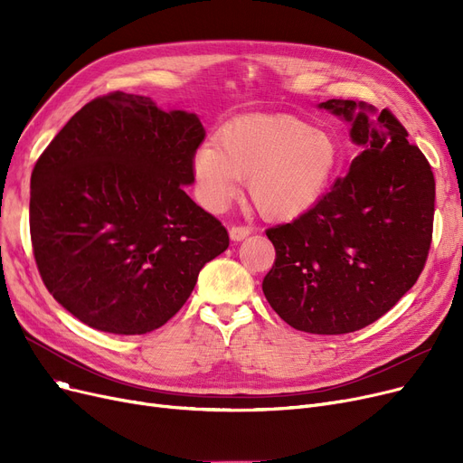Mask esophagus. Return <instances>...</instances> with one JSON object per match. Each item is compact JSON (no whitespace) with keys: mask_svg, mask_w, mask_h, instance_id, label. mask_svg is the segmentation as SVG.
I'll return each mask as SVG.
<instances>
[{"mask_svg":"<svg viewBox=\"0 0 463 463\" xmlns=\"http://www.w3.org/2000/svg\"><path fill=\"white\" fill-rule=\"evenodd\" d=\"M250 234H251V229L246 227V225H232V227L229 229V236H231V240H234V241L244 240V238H248Z\"/></svg>","mask_w":463,"mask_h":463,"instance_id":"1","label":"esophagus"}]
</instances>
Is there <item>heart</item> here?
Listing matches in <instances>:
<instances>
[{
    "mask_svg": "<svg viewBox=\"0 0 463 463\" xmlns=\"http://www.w3.org/2000/svg\"><path fill=\"white\" fill-rule=\"evenodd\" d=\"M339 165V142L328 129L285 114L236 118L194 154L193 175L203 203L225 208L246 180L255 210L283 222L319 203Z\"/></svg>",
    "mask_w": 463,
    "mask_h": 463,
    "instance_id": "heart-1",
    "label": "heart"
}]
</instances>
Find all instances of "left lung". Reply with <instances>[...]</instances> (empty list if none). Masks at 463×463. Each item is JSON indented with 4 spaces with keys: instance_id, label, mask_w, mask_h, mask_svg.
Listing matches in <instances>:
<instances>
[{
    "instance_id": "1",
    "label": "left lung",
    "mask_w": 463,
    "mask_h": 463,
    "mask_svg": "<svg viewBox=\"0 0 463 463\" xmlns=\"http://www.w3.org/2000/svg\"><path fill=\"white\" fill-rule=\"evenodd\" d=\"M351 124L362 152L295 222L266 229L276 262L262 281L279 317L309 334L375 323L417 283L431 246L435 178L400 119L344 99L319 105Z\"/></svg>"
}]
</instances>
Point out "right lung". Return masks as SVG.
Listing matches in <instances>:
<instances>
[{
	"label": "right lung",
	"instance_id": "obj_1",
	"mask_svg": "<svg viewBox=\"0 0 463 463\" xmlns=\"http://www.w3.org/2000/svg\"><path fill=\"white\" fill-rule=\"evenodd\" d=\"M203 140L194 114L112 91L84 105L37 159L35 262L48 293L84 325L121 335L163 326L229 248L222 222L184 191Z\"/></svg>",
	"mask_w": 463,
	"mask_h": 463
}]
</instances>
